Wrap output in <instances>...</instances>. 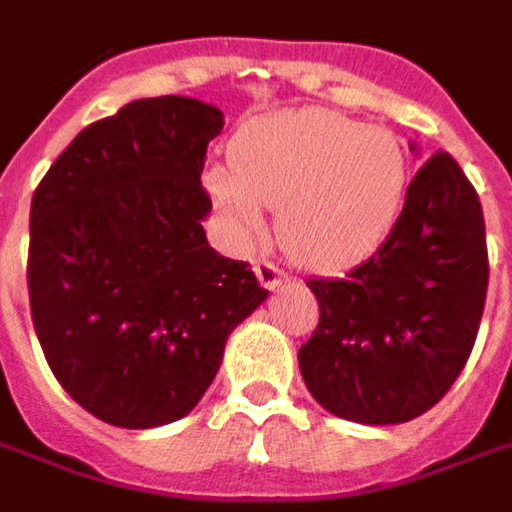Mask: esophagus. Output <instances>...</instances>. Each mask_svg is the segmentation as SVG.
Returning a JSON list of instances; mask_svg holds the SVG:
<instances>
[{
    "mask_svg": "<svg viewBox=\"0 0 512 512\" xmlns=\"http://www.w3.org/2000/svg\"><path fill=\"white\" fill-rule=\"evenodd\" d=\"M255 277L257 282L263 285L266 290H277L279 285H285L288 282V277L279 271V268H274L271 263H257L255 266Z\"/></svg>",
    "mask_w": 512,
    "mask_h": 512,
    "instance_id": "1",
    "label": "esophagus"
}]
</instances>
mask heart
Wrapping results in <instances>:
<instances>
[{"mask_svg": "<svg viewBox=\"0 0 512 512\" xmlns=\"http://www.w3.org/2000/svg\"><path fill=\"white\" fill-rule=\"evenodd\" d=\"M227 169L205 189L238 244L266 233L296 266L337 274L365 263L395 230L406 200V156L384 128L329 109H293L246 120L227 145Z\"/></svg>", "mask_w": 512, "mask_h": 512, "instance_id": "heart-1", "label": "heart"}]
</instances>
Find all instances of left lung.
Segmentation results:
<instances>
[{
	"label": "left lung",
	"mask_w": 512,
	"mask_h": 512,
	"mask_svg": "<svg viewBox=\"0 0 512 512\" xmlns=\"http://www.w3.org/2000/svg\"><path fill=\"white\" fill-rule=\"evenodd\" d=\"M307 288L321 321L299 367L329 414L397 425L436 406L472 354L488 290L483 208L458 161L428 158L376 255Z\"/></svg>",
	"instance_id": "obj_1"
}]
</instances>
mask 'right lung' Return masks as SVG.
<instances>
[{
	"label": "right lung",
	"instance_id": "add662e5",
	"mask_svg": "<svg viewBox=\"0 0 512 512\" xmlns=\"http://www.w3.org/2000/svg\"><path fill=\"white\" fill-rule=\"evenodd\" d=\"M219 106L131 101L87 126L40 180L29 211V307L51 373L109 425L186 417L227 337L266 301L244 260L205 235L200 175Z\"/></svg>",
	"mask_w": 512,
	"mask_h": 512
}]
</instances>
